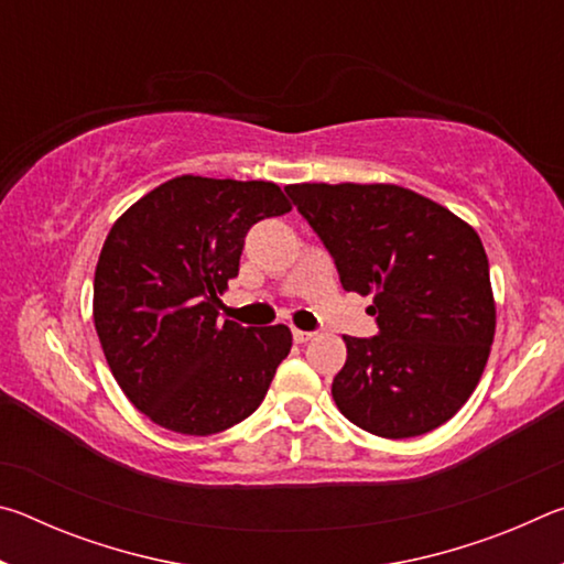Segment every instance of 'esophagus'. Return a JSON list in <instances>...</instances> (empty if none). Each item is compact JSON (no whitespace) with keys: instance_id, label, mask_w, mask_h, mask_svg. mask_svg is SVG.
<instances>
[{"instance_id":"1","label":"esophagus","mask_w":564,"mask_h":564,"mask_svg":"<svg viewBox=\"0 0 564 564\" xmlns=\"http://www.w3.org/2000/svg\"><path fill=\"white\" fill-rule=\"evenodd\" d=\"M313 338V333L311 330H299V328H293V340L295 343H308Z\"/></svg>"}]
</instances>
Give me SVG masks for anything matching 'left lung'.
Returning <instances> with one entry per match:
<instances>
[{"label":"left lung","instance_id":"left-lung-1","mask_svg":"<svg viewBox=\"0 0 564 564\" xmlns=\"http://www.w3.org/2000/svg\"><path fill=\"white\" fill-rule=\"evenodd\" d=\"M346 291L373 295L376 338L346 340L333 400L378 437L447 423L482 378L495 338L490 265L460 216L395 184H291Z\"/></svg>","mask_w":564,"mask_h":564}]
</instances>
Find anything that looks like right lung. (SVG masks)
Masks as SVG:
<instances>
[{
	"mask_svg": "<svg viewBox=\"0 0 564 564\" xmlns=\"http://www.w3.org/2000/svg\"><path fill=\"white\" fill-rule=\"evenodd\" d=\"M291 212L273 181L184 174L113 221L94 273V326L123 395L151 423L214 435L241 423L289 356V326L218 321L243 238Z\"/></svg>",
	"mask_w": 564,
	"mask_h": 564,
	"instance_id": "1",
	"label": "right lung"
}]
</instances>
